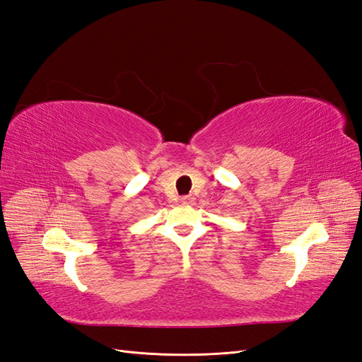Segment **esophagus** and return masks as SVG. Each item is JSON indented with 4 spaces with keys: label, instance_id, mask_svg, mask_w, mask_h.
I'll return each instance as SVG.
<instances>
[{
    "label": "esophagus",
    "instance_id": "34e87169",
    "mask_svg": "<svg viewBox=\"0 0 362 362\" xmlns=\"http://www.w3.org/2000/svg\"><path fill=\"white\" fill-rule=\"evenodd\" d=\"M194 200H196V199H194L192 196H185V197H182V202H183V203H188V205H191V203H194Z\"/></svg>",
    "mask_w": 362,
    "mask_h": 362
}]
</instances>
